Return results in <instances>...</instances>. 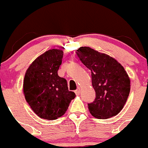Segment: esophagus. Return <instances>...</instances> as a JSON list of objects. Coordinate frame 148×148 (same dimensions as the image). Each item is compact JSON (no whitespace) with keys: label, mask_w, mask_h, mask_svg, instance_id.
<instances>
[{"label":"esophagus","mask_w":148,"mask_h":148,"mask_svg":"<svg viewBox=\"0 0 148 148\" xmlns=\"http://www.w3.org/2000/svg\"><path fill=\"white\" fill-rule=\"evenodd\" d=\"M80 92H81L80 88H78L76 90H75V93L76 94V95H79V94H80Z\"/></svg>","instance_id":"34e87169"}]
</instances>
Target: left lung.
I'll return each instance as SVG.
<instances>
[{"label": "left lung", "instance_id": "left-lung-1", "mask_svg": "<svg viewBox=\"0 0 148 148\" xmlns=\"http://www.w3.org/2000/svg\"><path fill=\"white\" fill-rule=\"evenodd\" d=\"M75 53L91 71L95 99L88 104L90 113L100 119L116 116L123 109L130 90L127 73L110 56L90 47H82Z\"/></svg>", "mask_w": 148, "mask_h": 148}]
</instances>
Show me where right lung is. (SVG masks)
I'll return each mask as SVG.
<instances>
[{
	"label": "right lung",
	"instance_id": "obj_1",
	"mask_svg": "<svg viewBox=\"0 0 148 148\" xmlns=\"http://www.w3.org/2000/svg\"><path fill=\"white\" fill-rule=\"evenodd\" d=\"M64 53L49 49L29 66L23 80V93L30 108L41 119L55 120L66 113L75 99L67 82L58 75Z\"/></svg>",
	"mask_w": 148,
	"mask_h": 148
}]
</instances>
